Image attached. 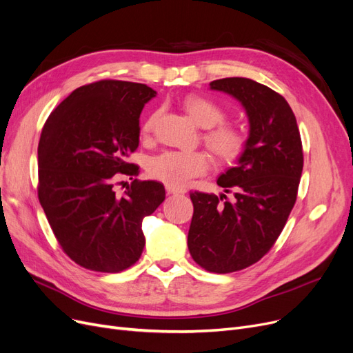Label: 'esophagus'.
I'll return each instance as SVG.
<instances>
[{"mask_svg": "<svg viewBox=\"0 0 353 353\" xmlns=\"http://www.w3.org/2000/svg\"><path fill=\"white\" fill-rule=\"evenodd\" d=\"M165 190H167V193L168 194H180V193H185V190H179V189H173V188H165Z\"/></svg>", "mask_w": 353, "mask_h": 353, "instance_id": "obj_1", "label": "esophagus"}]
</instances>
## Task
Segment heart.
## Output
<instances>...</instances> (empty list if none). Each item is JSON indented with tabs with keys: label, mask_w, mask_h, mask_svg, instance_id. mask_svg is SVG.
I'll list each match as a JSON object with an SVG mask.
<instances>
[{
	"label": "heart",
	"mask_w": 353,
	"mask_h": 353,
	"mask_svg": "<svg viewBox=\"0 0 353 353\" xmlns=\"http://www.w3.org/2000/svg\"><path fill=\"white\" fill-rule=\"evenodd\" d=\"M185 110L196 124L206 128L203 141L221 161L229 163L241 157L247 147V137L235 125L223 124L225 112L214 102L203 97H189L185 101ZM160 111L152 112L143 124V135L148 137L154 130ZM210 167V159L203 151H164L154 156L148 163V173L165 186L185 189L192 180L205 174Z\"/></svg>",
	"instance_id": "1"
}]
</instances>
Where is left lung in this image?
<instances>
[{"label": "left lung", "mask_w": 353, "mask_h": 353, "mask_svg": "<svg viewBox=\"0 0 353 353\" xmlns=\"http://www.w3.org/2000/svg\"><path fill=\"white\" fill-rule=\"evenodd\" d=\"M209 86L239 101L250 122L247 147L218 179L232 201L223 193H190V255L202 268L226 274L259 261L280 236L297 199L303 147L296 117L277 92L247 78Z\"/></svg>", "instance_id": "obj_1"}]
</instances>
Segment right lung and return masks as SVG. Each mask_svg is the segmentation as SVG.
<instances>
[{
  "instance_id": "add662e5",
  "label": "right lung",
  "mask_w": 353,
  "mask_h": 353,
  "mask_svg": "<svg viewBox=\"0 0 353 353\" xmlns=\"http://www.w3.org/2000/svg\"><path fill=\"white\" fill-rule=\"evenodd\" d=\"M157 95L143 83L99 81L59 103L39 141V201L60 247L92 271L119 272L139 261L143 219L164 201V186L127 161L140 143V115Z\"/></svg>"
}]
</instances>
